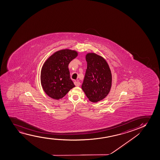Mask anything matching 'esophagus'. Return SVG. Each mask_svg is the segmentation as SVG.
Here are the masks:
<instances>
[{"instance_id":"esophagus-1","label":"esophagus","mask_w":160,"mask_h":160,"mask_svg":"<svg viewBox=\"0 0 160 160\" xmlns=\"http://www.w3.org/2000/svg\"><path fill=\"white\" fill-rule=\"evenodd\" d=\"M74 85L76 86H79L80 85V82H79V81H74Z\"/></svg>"}]
</instances>
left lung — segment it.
Masks as SVG:
<instances>
[{
  "label": "left lung",
  "instance_id": "obj_1",
  "mask_svg": "<svg viewBox=\"0 0 160 160\" xmlns=\"http://www.w3.org/2000/svg\"><path fill=\"white\" fill-rule=\"evenodd\" d=\"M86 60L88 67L81 88L91 102H97L109 93L112 73L107 62L100 56L89 53L86 56Z\"/></svg>",
  "mask_w": 160,
  "mask_h": 160
}]
</instances>
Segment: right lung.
I'll use <instances>...</instances> for the list:
<instances>
[{"mask_svg": "<svg viewBox=\"0 0 160 160\" xmlns=\"http://www.w3.org/2000/svg\"><path fill=\"white\" fill-rule=\"evenodd\" d=\"M77 56L75 51L62 50L54 53L44 63L41 71V83L45 92L51 98H62L74 88L68 65Z\"/></svg>", "mask_w": 160, "mask_h": 160, "instance_id": "right-lung-1", "label": "right lung"}]
</instances>
